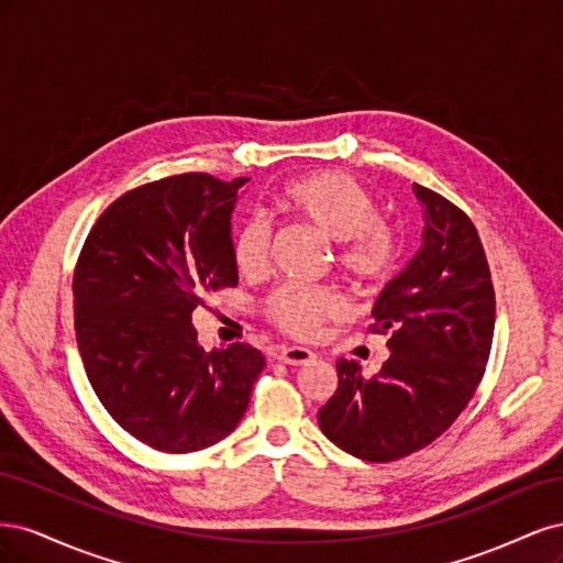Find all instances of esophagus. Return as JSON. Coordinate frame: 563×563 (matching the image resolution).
Returning <instances> with one entry per match:
<instances>
[{"mask_svg": "<svg viewBox=\"0 0 563 563\" xmlns=\"http://www.w3.org/2000/svg\"><path fill=\"white\" fill-rule=\"evenodd\" d=\"M279 360L284 364H291V366H302V364H310L314 360V352L308 347H298V345H288L279 350Z\"/></svg>", "mask_w": 563, "mask_h": 563, "instance_id": "obj_1", "label": "esophagus"}]
</instances>
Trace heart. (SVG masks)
<instances>
[{
	"label": "heart",
	"mask_w": 563,
	"mask_h": 563,
	"mask_svg": "<svg viewBox=\"0 0 563 563\" xmlns=\"http://www.w3.org/2000/svg\"><path fill=\"white\" fill-rule=\"evenodd\" d=\"M277 207L308 223L329 242L338 244V263L356 284L383 282L397 263V236L378 218L373 197L340 172H317L286 183ZM269 230L258 218H249L232 236L234 267L246 277L258 275L267 261ZM272 323L296 338H312L321 321L345 312V302L331 288L279 286L265 300Z\"/></svg>",
	"instance_id": "b5f03b06"
}]
</instances>
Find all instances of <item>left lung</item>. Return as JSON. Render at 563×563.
I'll return each mask as SVG.
<instances>
[{"label":"left lung","mask_w":563,"mask_h":563,"mask_svg":"<svg viewBox=\"0 0 563 563\" xmlns=\"http://www.w3.org/2000/svg\"><path fill=\"white\" fill-rule=\"evenodd\" d=\"M422 244L373 305V331L389 333L378 376L338 360V389L319 428L338 449L389 463L444 434L474 397L493 343L496 294L479 234L457 207L413 183Z\"/></svg>","instance_id":"obj_1"}]
</instances>
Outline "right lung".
I'll use <instances>...</instances> for the list:
<instances>
[{
  "label": "right lung",
  "mask_w": 563,
  "mask_h": 563,
  "mask_svg": "<svg viewBox=\"0 0 563 563\" xmlns=\"http://www.w3.org/2000/svg\"><path fill=\"white\" fill-rule=\"evenodd\" d=\"M251 178L180 174L119 197L96 220L73 279L77 345L100 404L143 444L195 453L244 418L265 356L207 352L192 312L236 286L232 211Z\"/></svg>",
  "instance_id": "1"
}]
</instances>
